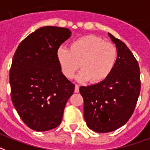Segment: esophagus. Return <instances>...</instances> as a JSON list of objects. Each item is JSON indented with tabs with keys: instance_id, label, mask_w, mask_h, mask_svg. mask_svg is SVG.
I'll return each mask as SVG.
<instances>
[{
	"instance_id": "obj_1",
	"label": "esophagus",
	"mask_w": 150,
	"mask_h": 150,
	"mask_svg": "<svg viewBox=\"0 0 150 150\" xmlns=\"http://www.w3.org/2000/svg\"><path fill=\"white\" fill-rule=\"evenodd\" d=\"M79 88H80V87H79V85H77V84H76V85H75V89H74V91H75L76 93H78L79 92Z\"/></svg>"
}]
</instances>
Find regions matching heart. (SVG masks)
<instances>
[{"label": "heart", "mask_w": 150, "mask_h": 150, "mask_svg": "<svg viewBox=\"0 0 150 150\" xmlns=\"http://www.w3.org/2000/svg\"><path fill=\"white\" fill-rule=\"evenodd\" d=\"M56 57L67 78H73L81 67L82 70L76 76L77 81L98 83L105 81L114 69L117 51L112 43L91 34L74 40L69 45V49L59 47Z\"/></svg>", "instance_id": "obj_1"}]
</instances>
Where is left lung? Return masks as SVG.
<instances>
[{"label": "left lung", "mask_w": 150, "mask_h": 150, "mask_svg": "<svg viewBox=\"0 0 150 150\" xmlns=\"http://www.w3.org/2000/svg\"><path fill=\"white\" fill-rule=\"evenodd\" d=\"M108 34L117 47L114 69L103 82L80 88L86 124L98 133L115 131L128 121L141 89L138 61L125 43Z\"/></svg>", "instance_id": "obj_1"}]
</instances>
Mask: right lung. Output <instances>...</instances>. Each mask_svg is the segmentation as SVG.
Instances as JSON below:
<instances>
[{
    "instance_id": "add662e5",
    "label": "right lung",
    "mask_w": 150,
    "mask_h": 150,
    "mask_svg": "<svg viewBox=\"0 0 150 150\" xmlns=\"http://www.w3.org/2000/svg\"><path fill=\"white\" fill-rule=\"evenodd\" d=\"M67 28L44 26L17 47L9 81L11 97L23 121L37 132L49 131L62 121L75 85L61 71L56 51L70 38Z\"/></svg>"
}]
</instances>
